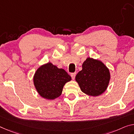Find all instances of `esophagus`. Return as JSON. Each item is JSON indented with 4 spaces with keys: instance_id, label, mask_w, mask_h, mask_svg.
I'll list each match as a JSON object with an SVG mask.
<instances>
[{
    "instance_id": "34e87169",
    "label": "esophagus",
    "mask_w": 134,
    "mask_h": 134,
    "mask_svg": "<svg viewBox=\"0 0 134 134\" xmlns=\"http://www.w3.org/2000/svg\"><path fill=\"white\" fill-rule=\"evenodd\" d=\"M75 75H76V72H73V73H71V76L72 79L73 80L75 79Z\"/></svg>"
}]
</instances>
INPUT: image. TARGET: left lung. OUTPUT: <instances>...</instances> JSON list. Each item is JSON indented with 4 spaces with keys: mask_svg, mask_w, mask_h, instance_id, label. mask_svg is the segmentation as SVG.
<instances>
[{
    "mask_svg": "<svg viewBox=\"0 0 134 134\" xmlns=\"http://www.w3.org/2000/svg\"><path fill=\"white\" fill-rule=\"evenodd\" d=\"M82 68L75 77L81 91L93 96L104 93L110 79V72L106 66L102 62L88 57Z\"/></svg>",
    "mask_w": 134,
    "mask_h": 134,
    "instance_id": "1",
    "label": "left lung"
}]
</instances>
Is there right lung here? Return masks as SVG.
<instances>
[{"instance_id":"right-lung-1","label":"right lung","mask_w":134,"mask_h":134,"mask_svg":"<svg viewBox=\"0 0 134 134\" xmlns=\"http://www.w3.org/2000/svg\"><path fill=\"white\" fill-rule=\"evenodd\" d=\"M71 80V76L64 69L58 68L51 63L39 68L34 77L37 92L47 99H54L60 96L65 83Z\"/></svg>"}]
</instances>
